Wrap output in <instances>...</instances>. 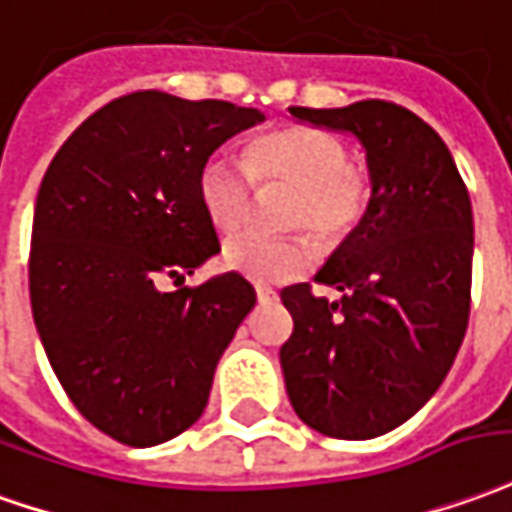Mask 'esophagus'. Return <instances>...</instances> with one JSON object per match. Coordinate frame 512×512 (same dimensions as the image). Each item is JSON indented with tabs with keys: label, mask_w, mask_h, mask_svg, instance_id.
I'll list each match as a JSON object with an SVG mask.
<instances>
[{
	"label": "esophagus",
	"mask_w": 512,
	"mask_h": 512,
	"mask_svg": "<svg viewBox=\"0 0 512 512\" xmlns=\"http://www.w3.org/2000/svg\"><path fill=\"white\" fill-rule=\"evenodd\" d=\"M257 293V302H271V299H277V291L274 288H268V285H255Z\"/></svg>",
	"instance_id": "34e87169"
}]
</instances>
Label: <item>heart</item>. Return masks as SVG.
Here are the masks:
<instances>
[{"instance_id": "heart-1", "label": "heart", "mask_w": 512, "mask_h": 512, "mask_svg": "<svg viewBox=\"0 0 512 512\" xmlns=\"http://www.w3.org/2000/svg\"><path fill=\"white\" fill-rule=\"evenodd\" d=\"M252 180L293 188L288 227H307L321 241H341L355 230L374 191L368 171L349 163L341 138L318 127L288 124L252 138L244 163L221 152L202 163L196 194L216 230L232 232L244 224L252 205ZM221 260L249 280H291L316 263V246L305 235L268 238L241 232L224 244Z\"/></svg>"}]
</instances>
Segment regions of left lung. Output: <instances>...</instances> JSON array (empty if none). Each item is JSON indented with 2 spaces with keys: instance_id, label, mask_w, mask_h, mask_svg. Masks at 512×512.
<instances>
[{
  "instance_id": "8db88e82",
  "label": "left lung",
  "mask_w": 512,
  "mask_h": 512,
  "mask_svg": "<svg viewBox=\"0 0 512 512\" xmlns=\"http://www.w3.org/2000/svg\"><path fill=\"white\" fill-rule=\"evenodd\" d=\"M313 127L352 132L366 149L371 205L316 282L282 288L293 332L280 363L296 416L321 435L366 441L416 416L441 388L471 310L474 219L466 182L407 107H291Z\"/></svg>"
}]
</instances>
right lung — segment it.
<instances>
[{"instance_id":"obj_1","label":"right lung","mask_w":512,"mask_h":512,"mask_svg":"<svg viewBox=\"0 0 512 512\" xmlns=\"http://www.w3.org/2000/svg\"><path fill=\"white\" fill-rule=\"evenodd\" d=\"M263 119L255 107L138 91L82 121L46 169L32 219V318L63 391L113 441L157 446L188 430L255 307L235 271L169 293L157 282H185L221 252L196 177Z\"/></svg>"}]
</instances>
